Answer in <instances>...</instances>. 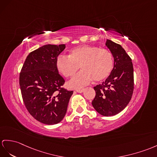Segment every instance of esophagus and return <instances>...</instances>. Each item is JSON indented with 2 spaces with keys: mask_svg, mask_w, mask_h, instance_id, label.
I'll return each instance as SVG.
<instances>
[{
  "mask_svg": "<svg viewBox=\"0 0 157 157\" xmlns=\"http://www.w3.org/2000/svg\"><path fill=\"white\" fill-rule=\"evenodd\" d=\"M84 89H76L75 90H76V92H77V93H82V92L84 91Z\"/></svg>",
  "mask_w": 157,
  "mask_h": 157,
  "instance_id": "34e87169",
  "label": "esophagus"
}]
</instances>
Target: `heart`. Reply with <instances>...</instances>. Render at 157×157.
<instances>
[{
  "label": "heart",
  "instance_id": "heart-1",
  "mask_svg": "<svg viewBox=\"0 0 157 157\" xmlns=\"http://www.w3.org/2000/svg\"><path fill=\"white\" fill-rule=\"evenodd\" d=\"M56 68L65 77H72L81 67L82 70L68 82L72 88H81L93 79L100 82L111 72L114 59L108 49L97 46L82 45L71 49L68 56L59 55L56 58Z\"/></svg>",
  "mask_w": 157,
  "mask_h": 157
}]
</instances>
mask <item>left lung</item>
<instances>
[{
    "label": "left lung",
    "instance_id": "obj_1",
    "mask_svg": "<svg viewBox=\"0 0 157 157\" xmlns=\"http://www.w3.org/2000/svg\"><path fill=\"white\" fill-rule=\"evenodd\" d=\"M113 54L114 67L109 77L94 87L96 95L92 105L102 116H113L122 111L131 101L134 90L132 60L120 44L106 40Z\"/></svg>",
    "mask_w": 157,
    "mask_h": 157
}]
</instances>
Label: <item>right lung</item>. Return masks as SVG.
I'll return each mask as SVG.
<instances>
[{
	"label": "right lung",
	"mask_w": 157,
	"mask_h": 157,
	"mask_svg": "<svg viewBox=\"0 0 157 157\" xmlns=\"http://www.w3.org/2000/svg\"><path fill=\"white\" fill-rule=\"evenodd\" d=\"M65 44H46L26 57L19 76L22 97L29 113L38 121L55 124L63 119L73 91L63 88L64 78L55 61Z\"/></svg>",
	"instance_id": "right-lung-1"
}]
</instances>
